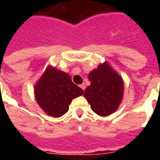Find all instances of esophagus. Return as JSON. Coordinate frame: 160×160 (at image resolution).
<instances>
[{
  "mask_svg": "<svg viewBox=\"0 0 160 160\" xmlns=\"http://www.w3.org/2000/svg\"><path fill=\"white\" fill-rule=\"evenodd\" d=\"M80 87L82 90L85 91V89H86V85H85V84H81V85H80Z\"/></svg>",
  "mask_w": 160,
  "mask_h": 160,
  "instance_id": "esophagus-1",
  "label": "esophagus"
}]
</instances>
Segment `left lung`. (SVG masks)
<instances>
[{
    "instance_id": "left-lung-1",
    "label": "left lung",
    "mask_w": 160,
    "mask_h": 160,
    "mask_svg": "<svg viewBox=\"0 0 160 160\" xmlns=\"http://www.w3.org/2000/svg\"><path fill=\"white\" fill-rule=\"evenodd\" d=\"M91 85L84 97L92 110L101 117H106L118 110L123 96V80L107 62H104L89 73Z\"/></svg>"
}]
</instances>
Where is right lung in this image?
Returning a JSON list of instances; mask_svg holds the SVG:
<instances>
[{
  "mask_svg": "<svg viewBox=\"0 0 160 160\" xmlns=\"http://www.w3.org/2000/svg\"><path fill=\"white\" fill-rule=\"evenodd\" d=\"M34 93L46 114L60 118L68 112L71 101L81 96L84 91L72 82L68 73L48 67L37 82Z\"/></svg>",
  "mask_w": 160,
  "mask_h": 160,
  "instance_id": "obj_1",
  "label": "right lung"
}]
</instances>
